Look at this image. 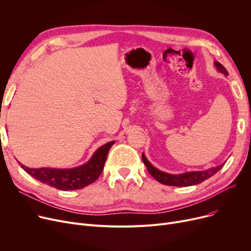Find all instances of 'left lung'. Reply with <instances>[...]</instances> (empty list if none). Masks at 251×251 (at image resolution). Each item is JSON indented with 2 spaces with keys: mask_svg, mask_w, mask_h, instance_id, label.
I'll return each mask as SVG.
<instances>
[{
  "mask_svg": "<svg viewBox=\"0 0 251 251\" xmlns=\"http://www.w3.org/2000/svg\"><path fill=\"white\" fill-rule=\"evenodd\" d=\"M215 66L217 67L219 72L225 74V75H228L227 70L225 69V67H224V66L221 63L215 62ZM142 161H143V164L146 165L150 174L156 181H159L162 184H165V185L179 186V187L191 186V185H196V184H200V183L203 182L204 180L208 179L209 177L214 176L218 172V171H220L221 168L224 165H225V163H224L223 165L207 169L205 171H197V172H186V173H183V174L173 175V174H168V173L162 172V171L154 168L148 161V159L146 157V155H144V153H142Z\"/></svg>",
  "mask_w": 251,
  "mask_h": 251,
  "instance_id": "8db88e82",
  "label": "left lung"
}]
</instances>
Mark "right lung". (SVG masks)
I'll return each mask as SVG.
<instances>
[{"label": "right lung", "instance_id": "add662e5", "mask_svg": "<svg viewBox=\"0 0 251 251\" xmlns=\"http://www.w3.org/2000/svg\"><path fill=\"white\" fill-rule=\"evenodd\" d=\"M114 143L115 141H110L103 144L96 151L87 163L77 168L30 169L21 163H19V165L26 173L49 186L65 191L81 189L94 183L99 178L103 169L104 162L107 160L108 152Z\"/></svg>", "mask_w": 251, "mask_h": 251}]
</instances>
